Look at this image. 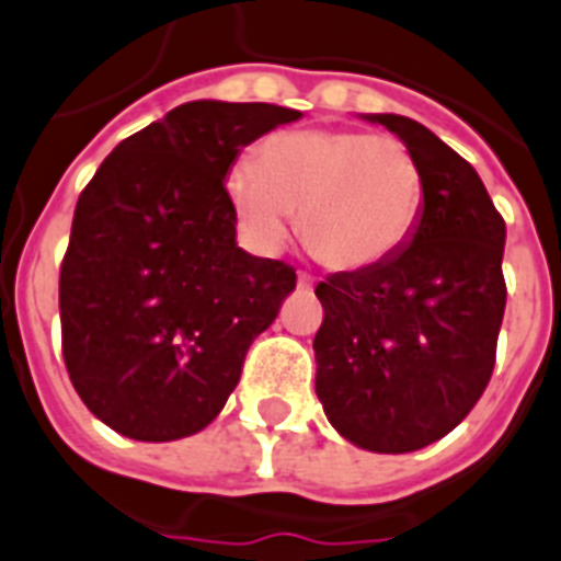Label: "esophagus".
<instances>
[{
  "mask_svg": "<svg viewBox=\"0 0 561 561\" xmlns=\"http://www.w3.org/2000/svg\"><path fill=\"white\" fill-rule=\"evenodd\" d=\"M298 286H301V289H312V286H316V277L307 275V272H298Z\"/></svg>",
  "mask_w": 561,
  "mask_h": 561,
  "instance_id": "34e87169",
  "label": "esophagus"
}]
</instances>
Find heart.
<instances>
[{
	"label": "heart",
	"instance_id": "1",
	"mask_svg": "<svg viewBox=\"0 0 561 561\" xmlns=\"http://www.w3.org/2000/svg\"><path fill=\"white\" fill-rule=\"evenodd\" d=\"M240 231L260 252L280 249L298 214L304 243L335 268L393 257L425 208V168L393 136L358 129L275 133L226 176Z\"/></svg>",
	"mask_w": 561,
	"mask_h": 561
}]
</instances>
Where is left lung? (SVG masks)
Segmentation results:
<instances>
[{
  "mask_svg": "<svg viewBox=\"0 0 561 561\" xmlns=\"http://www.w3.org/2000/svg\"><path fill=\"white\" fill-rule=\"evenodd\" d=\"M367 121L423 161L425 208L393 257L316 286V393L358 449L402 455L446 437L490 385L507 228L472 164L432 129L391 112Z\"/></svg>",
  "mask_w": 561,
  "mask_h": 561,
  "instance_id": "1",
  "label": "left lung"
}]
</instances>
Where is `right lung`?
<instances>
[{"label": "right lung", "mask_w": 561, "mask_h": 561, "mask_svg": "<svg viewBox=\"0 0 561 561\" xmlns=\"http://www.w3.org/2000/svg\"><path fill=\"white\" fill-rule=\"evenodd\" d=\"M298 118L275 103H182L83 187L60 266L62 358L80 400L124 437L203 432L295 289L289 263L237 245L226 173Z\"/></svg>", "instance_id": "add662e5"}]
</instances>
